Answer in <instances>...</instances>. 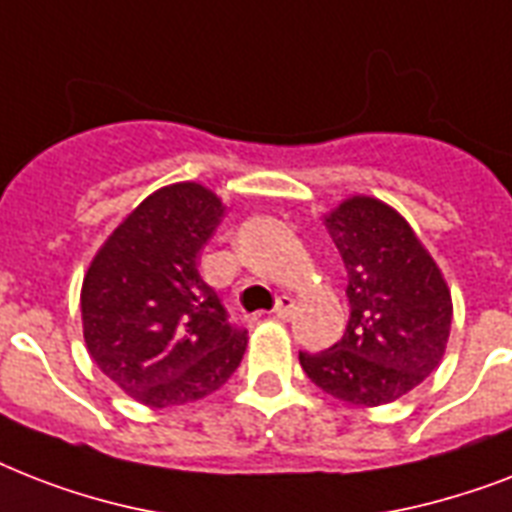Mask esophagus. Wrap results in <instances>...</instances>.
I'll use <instances>...</instances> for the list:
<instances>
[{"label":"esophagus","mask_w":512,"mask_h":512,"mask_svg":"<svg viewBox=\"0 0 512 512\" xmlns=\"http://www.w3.org/2000/svg\"><path fill=\"white\" fill-rule=\"evenodd\" d=\"M292 308H295V300H292L289 295H281L279 303H276V308H273V316H276V319H289Z\"/></svg>","instance_id":"esophagus-1"}]
</instances>
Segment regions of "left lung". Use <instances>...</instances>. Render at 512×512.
Segmentation results:
<instances>
[{"mask_svg": "<svg viewBox=\"0 0 512 512\" xmlns=\"http://www.w3.org/2000/svg\"><path fill=\"white\" fill-rule=\"evenodd\" d=\"M324 225L348 271L350 316L342 340L300 353V366L340 401L393 404L441 364L452 289L412 225L385 201L348 196Z\"/></svg>", "mask_w": 512, "mask_h": 512, "instance_id": "1", "label": "left lung"}]
</instances>
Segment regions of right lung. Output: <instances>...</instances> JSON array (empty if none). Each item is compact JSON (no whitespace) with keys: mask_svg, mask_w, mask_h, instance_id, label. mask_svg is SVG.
Returning <instances> with one entry per match:
<instances>
[{"mask_svg":"<svg viewBox=\"0 0 512 512\" xmlns=\"http://www.w3.org/2000/svg\"><path fill=\"white\" fill-rule=\"evenodd\" d=\"M223 215V199L207 185H164L116 225L84 273L87 350L140 404L199 401L241 364L247 332L228 324L196 265Z\"/></svg>","mask_w":512,"mask_h":512,"instance_id":"1","label":"right lung"}]
</instances>
